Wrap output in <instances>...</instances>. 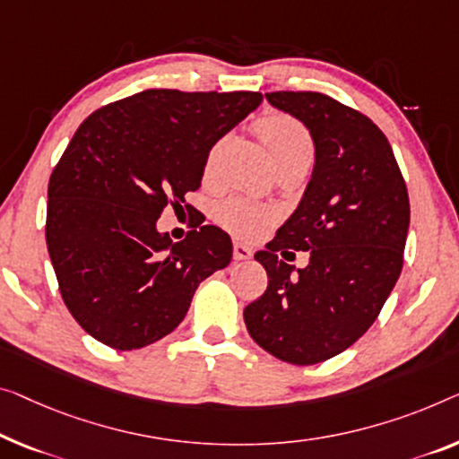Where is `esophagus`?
<instances>
[{
  "label": "esophagus",
  "mask_w": 459,
  "mask_h": 459,
  "mask_svg": "<svg viewBox=\"0 0 459 459\" xmlns=\"http://www.w3.org/2000/svg\"><path fill=\"white\" fill-rule=\"evenodd\" d=\"M253 255V251L247 247V245H243V243H235L232 245V257L235 259H249Z\"/></svg>",
  "instance_id": "obj_1"
}]
</instances>
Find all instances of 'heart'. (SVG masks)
Wrapping results in <instances>:
<instances>
[{
    "instance_id": "obj_1",
    "label": "heart",
    "mask_w": 459,
    "mask_h": 459,
    "mask_svg": "<svg viewBox=\"0 0 459 459\" xmlns=\"http://www.w3.org/2000/svg\"><path fill=\"white\" fill-rule=\"evenodd\" d=\"M255 129L259 138L268 146L270 154L276 167H286V164L305 162L311 164L313 159V138L307 132L303 123L284 113H268L255 121ZM218 146L212 150L204 175L212 173ZM214 218L221 227L230 230L237 237H255L273 221V212L262 204H253L241 197H227L218 202L214 208Z\"/></svg>"
}]
</instances>
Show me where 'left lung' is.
<instances>
[{
  "label": "left lung",
  "mask_w": 459,
  "mask_h": 459,
  "mask_svg": "<svg viewBox=\"0 0 459 459\" xmlns=\"http://www.w3.org/2000/svg\"><path fill=\"white\" fill-rule=\"evenodd\" d=\"M265 99L305 123L316 169L295 214L255 253L268 289L243 317L264 351L292 365H316L373 325L400 278L408 189L385 134L357 108L305 91ZM289 248L309 250L310 265L292 274L294 266L277 259Z\"/></svg>",
  "instance_id": "1"
}]
</instances>
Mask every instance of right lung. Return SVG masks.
<instances>
[{
  "mask_svg": "<svg viewBox=\"0 0 459 459\" xmlns=\"http://www.w3.org/2000/svg\"><path fill=\"white\" fill-rule=\"evenodd\" d=\"M259 102L156 88L80 123L51 173L45 237L61 299L92 338L117 351L164 338L202 280L230 264L224 230L204 224L175 243L156 221L200 187L212 146Z\"/></svg>",
  "mask_w": 459,
  "mask_h": 459,
  "instance_id": "right-lung-1",
  "label": "right lung"
}]
</instances>
